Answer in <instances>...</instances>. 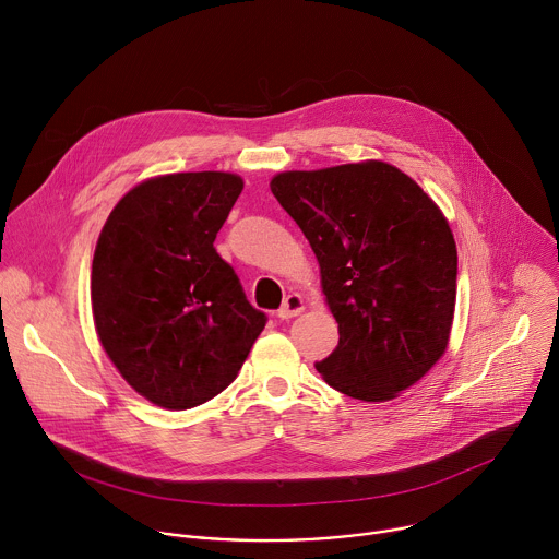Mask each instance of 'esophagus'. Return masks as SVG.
I'll list each match as a JSON object with an SVG mask.
<instances>
[{
	"instance_id": "obj_1",
	"label": "esophagus",
	"mask_w": 559,
	"mask_h": 559,
	"mask_svg": "<svg viewBox=\"0 0 559 559\" xmlns=\"http://www.w3.org/2000/svg\"><path fill=\"white\" fill-rule=\"evenodd\" d=\"M302 309H305L302 298H300L298 294H289V296L283 300L281 309H278V318H281V321H289V318L298 316Z\"/></svg>"
}]
</instances>
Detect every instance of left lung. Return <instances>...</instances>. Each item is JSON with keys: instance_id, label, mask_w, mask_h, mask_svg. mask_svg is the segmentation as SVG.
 Returning a JSON list of instances; mask_svg holds the SVG:
<instances>
[{"instance_id": "left-lung-1", "label": "left lung", "mask_w": 559, "mask_h": 559, "mask_svg": "<svg viewBox=\"0 0 559 559\" xmlns=\"http://www.w3.org/2000/svg\"><path fill=\"white\" fill-rule=\"evenodd\" d=\"M270 188L309 241L338 323L318 373L358 401H391L449 343L457 250L444 214L382 162L281 173Z\"/></svg>"}]
</instances>
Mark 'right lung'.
<instances>
[{
  "mask_svg": "<svg viewBox=\"0 0 559 559\" xmlns=\"http://www.w3.org/2000/svg\"><path fill=\"white\" fill-rule=\"evenodd\" d=\"M241 190L229 173L154 177L115 205L99 234L91 298L102 347L158 407L212 401L267 323L214 248Z\"/></svg>",
  "mask_w": 559,
  "mask_h": 559,
  "instance_id": "add662e5",
  "label": "right lung"
}]
</instances>
